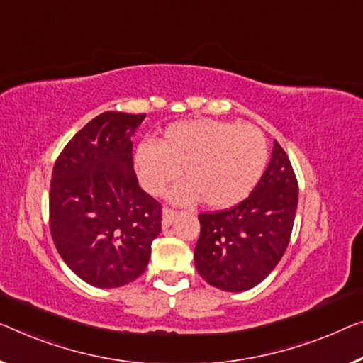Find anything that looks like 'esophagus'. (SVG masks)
Returning <instances> with one entry per match:
<instances>
[{
  "label": "esophagus",
  "instance_id": "1",
  "mask_svg": "<svg viewBox=\"0 0 363 363\" xmlns=\"http://www.w3.org/2000/svg\"><path fill=\"white\" fill-rule=\"evenodd\" d=\"M177 215H179V212L174 208H169V207L163 208V226L164 228H167V226H169L172 221L177 218Z\"/></svg>",
  "mask_w": 363,
  "mask_h": 363
}]
</instances>
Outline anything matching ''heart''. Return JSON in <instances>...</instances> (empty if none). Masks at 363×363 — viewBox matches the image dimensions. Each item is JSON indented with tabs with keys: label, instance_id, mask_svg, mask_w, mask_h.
<instances>
[{
	"label": "heart",
	"instance_id": "heart-1",
	"mask_svg": "<svg viewBox=\"0 0 363 363\" xmlns=\"http://www.w3.org/2000/svg\"><path fill=\"white\" fill-rule=\"evenodd\" d=\"M269 150L257 127L223 121L179 122L158 143L140 145L135 156L143 187L160 196L184 167L187 181L171 192L176 202L202 197L213 208H228L245 200L262 177Z\"/></svg>",
	"mask_w": 363,
	"mask_h": 363
}]
</instances>
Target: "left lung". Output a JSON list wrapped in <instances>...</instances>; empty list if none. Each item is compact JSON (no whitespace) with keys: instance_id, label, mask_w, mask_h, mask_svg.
<instances>
[{"instance_id":"left-lung-1","label":"left lung","mask_w":363,"mask_h":363,"mask_svg":"<svg viewBox=\"0 0 363 363\" xmlns=\"http://www.w3.org/2000/svg\"><path fill=\"white\" fill-rule=\"evenodd\" d=\"M296 205L295 171L275 140L272 160L250 197L231 208L199 215L194 259L200 277L225 291L261 284L289 246Z\"/></svg>"}]
</instances>
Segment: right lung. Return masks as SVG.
Wrapping results in <instances>:
<instances>
[{
    "label": "right lung",
    "instance_id": "right-lung-1",
    "mask_svg": "<svg viewBox=\"0 0 363 363\" xmlns=\"http://www.w3.org/2000/svg\"><path fill=\"white\" fill-rule=\"evenodd\" d=\"M145 113L104 112L74 135L53 166L50 233L67 266L116 289L145 272L161 233V203L138 186L132 137Z\"/></svg>",
    "mask_w": 363,
    "mask_h": 363
}]
</instances>
